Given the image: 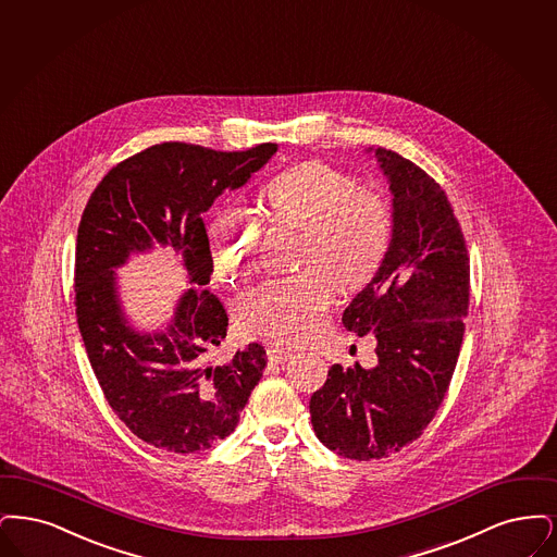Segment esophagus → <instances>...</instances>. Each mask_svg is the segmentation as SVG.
Masks as SVG:
<instances>
[{
	"label": "esophagus",
	"mask_w": 557,
	"mask_h": 557,
	"mask_svg": "<svg viewBox=\"0 0 557 557\" xmlns=\"http://www.w3.org/2000/svg\"><path fill=\"white\" fill-rule=\"evenodd\" d=\"M267 354L270 363H285L289 362L290 358H293V354H290V351L283 349V347H278V345H270Z\"/></svg>",
	"instance_id": "34e87169"
}]
</instances>
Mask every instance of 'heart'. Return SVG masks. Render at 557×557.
I'll return each mask as SVG.
<instances>
[{
    "mask_svg": "<svg viewBox=\"0 0 557 557\" xmlns=\"http://www.w3.org/2000/svg\"><path fill=\"white\" fill-rule=\"evenodd\" d=\"M268 222L297 235L290 268L299 274L247 295L237 322L243 335L299 345L322 329L333 287L360 290L376 276L393 237L383 195L360 189L354 176L308 160L283 170L260 195ZM258 226L237 210L210 224V258L218 281L239 285L258 264Z\"/></svg>",
    "mask_w": 557,
    "mask_h": 557,
    "instance_id": "1",
    "label": "heart"
}]
</instances>
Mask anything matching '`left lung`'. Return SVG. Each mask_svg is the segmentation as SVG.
Here are the masks:
<instances>
[{
    "instance_id": "left-lung-1",
    "label": "left lung",
    "mask_w": 557,
    "mask_h": 557,
    "mask_svg": "<svg viewBox=\"0 0 557 557\" xmlns=\"http://www.w3.org/2000/svg\"><path fill=\"white\" fill-rule=\"evenodd\" d=\"M366 151L387 176L393 237L343 324L374 335L376 366L335 363L310 399L315 436L358 461L388 458L429 426L458 363L470 295V258L445 191L399 153Z\"/></svg>"
}]
</instances>
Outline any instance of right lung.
<instances>
[{
	"label": "right lung",
	"instance_id": "obj_1",
	"mask_svg": "<svg viewBox=\"0 0 557 557\" xmlns=\"http://www.w3.org/2000/svg\"><path fill=\"white\" fill-rule=\"evenodd\" d=\"M276 144L214 151L160 144L110 170L78 224L76 320L110 408L133 435L172 454H195L231 435L267 351L258 343L228 362H210L226 337L228 315L210 283L212 258L203 212L218 195L243 187L276 153ZM170 246L193 287L160 332L135 330L121 310L115 268L131 255Z\"/></svg>",
	"mask_w": 557,
	"mask_h": 557
}]
</instances>
